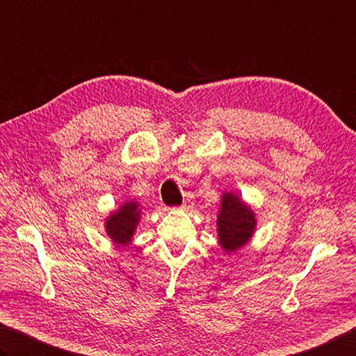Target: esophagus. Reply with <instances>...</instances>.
I'll list each match as a JSON object with an SVG mask.
<instances>
[{
    "label": "esophagus",
    "mask_w": 356,
    "mask_h": 356,
    "mask_svg": "<svg viewBox=\"0 0 356 356\" xmlns=\"http://www.w3.org/2000/svg\"><path fill=\"white\" fill-rule=\"evenodd\" d=\"M192 206H193V201H192L191 198H186V200L183 201V204H181V209H183V211H189V209H192Z\"/></svg>",
    "instance_id": "obj_1"
}]
</instances>
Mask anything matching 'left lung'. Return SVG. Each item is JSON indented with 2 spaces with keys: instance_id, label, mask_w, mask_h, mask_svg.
Segmentation results:
<instances>
[{
  "instance_id": "obj_1",
  "label": "left lung",
  "mask_w": 356,
  "mask_h": 356,
  "mask_svg": "<svg viewBox=\"0 0 356 356\" xmlns=\"http://www.w3.org/2000/svg\"><path fill=\"white\" fill-rule=\"evenodd\" d=\"M257 227L256 212L234 191H225L220 197L217 213V240L221 250L232 254L250 243Z\"/></svg>"
}]
</instances>
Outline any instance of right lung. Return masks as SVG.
Returning a JSON list of instances; mask_svg holds the SVG:
<instances>
[{"label": "right lung", "instance_id": "add662e5", "mask_svg": "<svg viewBox=\"0 0 356 356\" xmlns=\"http://www.w3.org/2000/svg\"><path fill=\"white\" fill-rule=\"evenodd\" d=\"M143 217V206L136 200H125L119 204L118 209L111 211L104 220L106 236L119 248H127L139 226Z\"/></svg>", "mask_w": 356, "mask_h": 356}]
</instances>
